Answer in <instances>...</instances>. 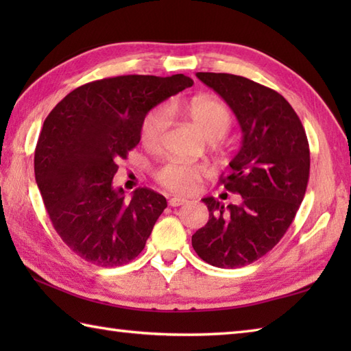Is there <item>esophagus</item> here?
Masks as SVG:
<instances>
[{
    "label": "esophagus",
    "mask_w": 351,
    "mask_h": 351,
    "mask_svg": "<svg viewBox=\"0 0 351 351\" xmlns=\"http://www.w3.org/2000/svg\"><path fill=\"white\" fill-rule=\"evenodd\" d=\"M184 204H187V199L185 197H180V196H175V197H170L169 199V205L170 206H181Z\"/></svg>",
    "instance_id": "obj_1"
}]
</instances>
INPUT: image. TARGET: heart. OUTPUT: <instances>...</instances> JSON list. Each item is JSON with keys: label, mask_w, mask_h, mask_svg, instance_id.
<instances>
[{"label": "heart", "mask_w": 351, "mask_h": 351, "mask_svg": "<svg viewBox=\"0 0 351 351\" xmlns=\"http://www.w3.org/2000/svg\"><path fill=\"white\" fill-rule=\"evenodd\" d=\"M181 111L206 138H221L232 126V111L213 96H196L184 104H171L167 108H155L149 111L140 126V141L149 149L158 147L169 126V113ZM208 173L202 162H185L170 160L155 170V178L162 187L170 191L187 193L195 191L200 180Z\"/></svg>", "instance_id": "1"}]
</instances>
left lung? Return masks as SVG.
Segmentation results:
<instances>
[{"instance_id":"8db88e82","label":"left lung","mask_w":351,"mask_h":351,"mask_svg":"<svg viewBox=\"0 0 351 351\" xmlns=\"http://www.w3.org/2000/svg\"><path fill=\"white\" fill-rule=\"evenodd\" d=\"M196 75L226 101L241 126V149L220 184L243 202L225 206L202 199L210 220L191 244L214 267H244L280 241L299 211L309 181L308 137L294 108L273 88L232 73Z\"/></svg>"}]
</instances>
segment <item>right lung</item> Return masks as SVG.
<instances>
[{"mask_svg":"<svg viewBox=\"0 0 351 351\" xmlns=\"http://www.w3.org/2000/svg\"><path fill=\"white\" fill-rule=\"evenodd\" d=\"M191 86L184 73L104 78L77 87L45 119L36 182L52 226L78 256L117 267L145 249L166 197L138 187L126 200L113 189L117 161L138 145L147 111Z\"/></svg>","mask_w":351,"mask_h":351,"instance_id":"1","label":"right lung"}]
</instances>
